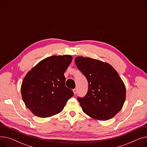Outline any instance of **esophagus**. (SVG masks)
Instances as JSON below:
<instances>
[{"label":"esophagus","instance_id":"34e87169","mask_svg":"<svg viewBox=\"0 0 147 147\" xmlns=\"http://www.w3.org/2000/svg\"><path fill=\"white\" fill-rule=\"evenodd\" d=\"M73 92H74V94L76 95L77 93H78V89H77L76 88L74 89H73Z\"/></svg>","mask_w":147,"mask_h":147}]
</instances>
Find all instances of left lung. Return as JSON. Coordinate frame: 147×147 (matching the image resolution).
I'll use <instances>...</instances> for the list:
<instances>
[{
    "mask_svg": "<svg viewBox=\"0 0 147 147\" xmlns=\"http://www.w3.org/2000/svg\"><path fill=\"white\" fill-rule=\"evenodd\" d=\"M74 61L89 84L86 95L78 98L83 111L95 120L113 118L122 109L126 99L125 85L118 73L100 60L78 57Z\"/></svg>",
    "mask_w": 147,
    "mask_h": 147,
    "instance_id": "1",
    "label": "left lung"
}]
</instances>
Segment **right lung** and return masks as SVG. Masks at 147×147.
<instances>
[{"label": "right lung", "instance_id": "1", "mask_svg": "<svg viewBox=\"0 0 147 147\" xmlns=\"http://www.w3.org/2000/svg\"><path fill=\"white\" fill-rule=\"evenodd\" d=\"M69 55L51 56L40 61L22 80L21 92L23 101L38 117H49L63 111L74 95L65 86L64 72L72 61Z\"/></svg>", "mask_w": 147, "mask_h": 147}]
</instances>
